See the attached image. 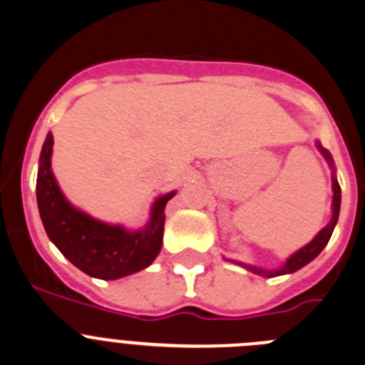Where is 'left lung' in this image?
I'll return each mask as SVG.
<instances>
[{"mask_svg": "<svg viewBox=\"0 0 365 365\" xmlns=\"http://www.w3.org/2000/svg\"><path fill=\"white\" fill-rule=\"evenodd\" d=\"M317 146H319L320 153L326 157V160L329 163L331 168H333V159H331V153L327 152L326 148H322V146H320V143H317ZM340 199H342V195H340V185H339V180H336V177H335V170H333V215H331V220L327 222L326 228L320 230V232L317 233V237L312 240V242L306 244V246H304V248H300L297 253H293V255L286 260V264H284V266H280L279 269H262V267L250 266V264L239 262V260H232V262H235V264H239V266L246 267L248 272L255 273V275L267 277V279L297 272V269H300V267H304L306 264L312 262L313 259H317V257H319V253L322 252L324 248H326V244L329 242L331 233H333V230H335V226H336V220H339Z\"/></svg>", "mask_w": 365, "mask_h": 365, "instance_id": "8db88e82", "label": "left lung"}]
</instances>
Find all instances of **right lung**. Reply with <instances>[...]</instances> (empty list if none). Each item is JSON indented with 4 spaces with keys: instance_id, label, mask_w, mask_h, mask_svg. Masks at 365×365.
Listing matches in <instances>:
<instances>
[{
    "instance_id": "add662e5",
    "label": "right lung",
    "mask_w": 365,
    "mask_h": 365,
    "mask_svg": "<svg viewBox=\"0 0 365 365\" xmlns=\"http://www.w3.org/2000/svg\"><path fill=\"white\" fill-rule=\"evenodd\" d=\"M53 137L48 133L39 155L38 208L48 239L83 273L96 279L115 280L141 272L155 260L163 246L165 206L175 192L153 202L150 220L143 230L130 232L119 224H106L73 208L50 168Z\"/></svg>"
}]
</instances>
